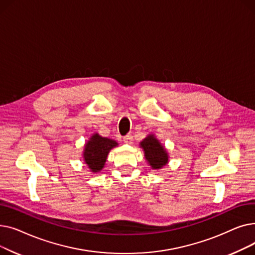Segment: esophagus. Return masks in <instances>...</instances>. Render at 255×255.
I'll list each match as a JSON object with an SVG mask.
<instances>
[{
  "label": "esophagus",
  "mask_w": 255,
  "mask_h": 255,
  "mask_svg": "<svg viewBox=\"0 0 255 255\" xmlns=\"http://www.w3.org/2000/svg\"><path fill=\"white\" fill-rule=\"evenodd\" d=\"M123 141L128 143V144H131L133 142V135L132 134H127L126 136L123 137Z\"/></svg>",
  "instance_id": "esophagus-1"
}]
</instances>
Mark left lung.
Listing matches in <instances>:
<instances>
[{
	"label": "left lung",
	"mask_w": 255,
	"mask_h": 255,
	"mask_svg": "<svg viewBox=\"0 0 255 255\" xmlns=\"http://www.w3.org/2000/svg\"><path fill=\"white\" fill-rule=\"evenodd\" d=\"M140 146L144 151V157L154 169H159L164 166L168 161V156L161 145L153 135L145 137L141 142Z\"/></svg>",
	"instance_id": "left-lung-1"
}]
</instances>
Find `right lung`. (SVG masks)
Segmentation results:
<instances>
[{
  "mask_svg": "<svg viewBox=\"0 0 255 255\" xmlns=\"http://www.w3.org/2000/svg\"><path fill=\"white\" fill-rule=\"evenodd\" d=\"M116 145H118V142L107 137H102L97 133L91 137L85 145L84 159L93 172L100 171L103 168L107 154Z\"/></svg>",
  "mask_w": 255,
  "mask_h": 255,
  "instance_id": "add662e5",
  "label": "right lung"
}]
</instances>
